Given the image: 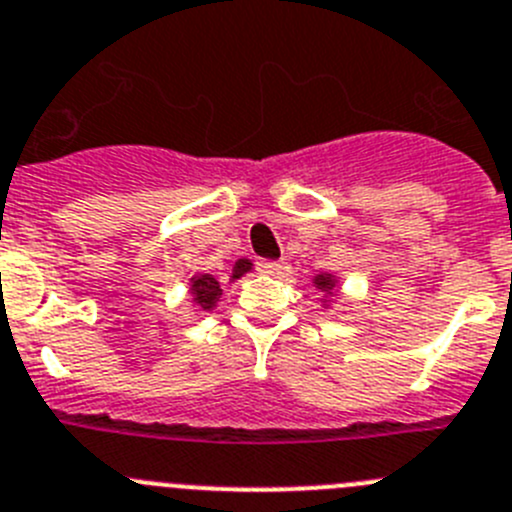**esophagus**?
<instances>
[{
	"mask_svg": "<svg viewBox=\"0 0 512 512\" xmlns=\"http://www.w3.org/2000/svg\"><path fill=\"white\" fill-rule=\"evenodd\" d=\"M284 269H287V266L279 264V261H259V271H261V274L279 276Z\"/></svg>",
	"mask_w": 512,
	"mask_h": 512,
	"instance_id": "esophagus-1",
	"label": "esophagus"
}]
</instances>
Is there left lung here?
I'll use <instances>...</instances> for the list:
<instances>
[{"mask_svg": "<svg viewBox=\"0 0 512 512\" xmlns=\"http://www.w3.org/2000/svg\"><path fill=\"white\" fill-rule=\"evenodd\" d=\"M337 284H340V276L330 274V271H322V274H317L312 279V287L322 294L320 302H322V307H325V309H330L332 297H335Z\"/></svg>", "mask_w": 512, "mask_h": 512, "instance_id": "1", "label": "left lung"}]
</instances>
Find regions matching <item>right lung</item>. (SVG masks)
Wrapping results in <instances>:
<instances>
[{
  "label": "right lung",
  "instance_id": "add662e5",
  "mask_svg": "<svg viewBox=\"0 0 512 512\" xmlns=\"http://www.w3.org/2000/svg\"><path fill=\"white\" fill-rule=\"evenodd\" d=\"M251 269H253L251 261L238 259L236 266H233L231 281L241 279V276L248 274ZM187 294H190V302L195 304V307L203 309V312H213L215 304L220 302V294H223V289H220L218 279H215L213 274H195L190 279V284H187Z\"/></svg>",
  "mask_w": 512,
  "mask_h": 512
}]
</instances>
